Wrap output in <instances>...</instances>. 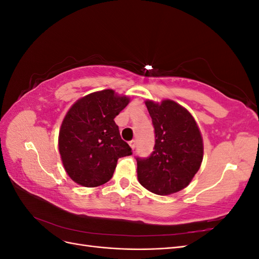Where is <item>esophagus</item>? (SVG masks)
<instances>
[{
    "instance_id": "1",
    "label": "esophagus",
    "mask_w": 259,
    "mask_h": 259,
    "mask_svg": "<svg viewBox=\"0 0 259 259\" xmlns=\"http://www.w3.org/2000/svg\"><path fill=\"white\" fill-rule=\"evenodd\" d=\"M128 144H130V146H131V148L133 149V150H134V149L136 148V140L133 139V140H131Z\"/></svg>"
}]
</instances>
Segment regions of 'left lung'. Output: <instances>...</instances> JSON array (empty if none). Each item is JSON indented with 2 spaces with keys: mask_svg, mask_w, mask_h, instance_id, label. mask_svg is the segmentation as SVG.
Returning a JSON list of instances; mask_svg holds the SVG:
<instances>
[{
  "mask_svg": "<svg viewBox=\"0 0 259 259\" xmlns=\"http://www.w3.org/2000/svg\"><path fill=\"white\" fill-rule=\"evenodd\" d=\"M155 133L154 151L137 159V178L147 190L168 195L183 190L198 173L203 138L192 114L170 99L146 100Z\"/></svg>",
  "mask_w": 259,
  "mask_h": 259,
  "instance_id": "left-lung-1",
  "label": "left lung"
}]
</instances>
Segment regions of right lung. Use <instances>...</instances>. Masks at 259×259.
<instances>
[{"instance_id": "add662e5", "label": "right lung", "mask_w": 259, "mask_h": 259, "mask_svg": "<svg viewBox=\"0 0 259 259\" xmlns=\"http://www.w3.org/2000/svg\"><path fill=\"white\" fill-rule=\"evenodd\" d=\"M130 100L113 90H104L70 107L60 126L58 149L62 165L74 183L90 188L104 185L111 179L117 160L132 154L114 122Z\"/></svg>"}]
</instances>
